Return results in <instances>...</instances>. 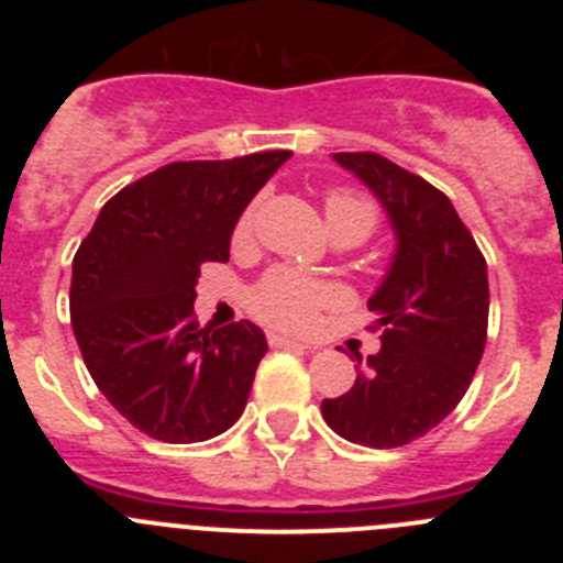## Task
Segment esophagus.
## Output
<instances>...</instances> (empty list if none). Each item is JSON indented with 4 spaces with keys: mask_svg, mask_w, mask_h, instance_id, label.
<instances>
[{
    "mask_svg": "<svg viewBox=\"0 0 563 563\" xmlns=\"http://www.w3.org/2000/svg\"><path fill=\"white\" fill-rule=\"evenodd\" d=\"M267 341H271V346H276V350H301V352L312 350V346H307V343L296 341V338L278 335V332H271V335H267Z\"/></svg>",
    "mask_w": 563,
    "mask_h": 563,
    "instance_id": "esophagus-1",
    "label": "esophagus"
}]
</instances>
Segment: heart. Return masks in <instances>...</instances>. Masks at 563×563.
I'll return each instance as SVG.
<instances>
[{"label": "heart", "mask_w": 563, "mask_h": 563, "mask_svg": "<svg viewBox=\"0 0 563 563\" xmlns=\"http://www.w3.org/2000/svg\"><path fill=\"white\" fill-rule=\"evenodd\" d=\"M258 206L247 208L239 217L233 228V242H247L253 233ZM377 213L366 200L350 191H335L327 200V225H355L357 231L366 233L375 228ZM332 301V290L318 285L312 278L298 276L292 271H271L251 292V307L258 318H265L267 324L285 327V330H305L312 324L318 307Z\"/></svg>", "instance_id": "b5f03b06"}]
</instances>
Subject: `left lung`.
<instances>
[{
    "instance_id": "obj_1",
    "label": "left lung",
    "mask_w": 563,
    "mask_h": 563,
    "mask_svg": "<svg viewBox=\"0 0 563 563\" xmlns=\"http://www.w3.org/2000/svg\"><path fill=\"white\" fill-rule=\"evenodd\" d=\"M332 161L375 194L395 253L369 298L380 350L366 361L355 355V386L321 402V415L355 445L397 449L440 426L474 380L487 335V267L431 183L372 152Z\"/></svg>"
}]
</instances>
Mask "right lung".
<instances>
[{
	"mask_svg": "<svg viewBox=\"0 0 563 563\" xmlns=\"http://www.w3.org/2000/svg\"><path fill=\"white\" fill-rule=\"evenodd\" d=\"M292 152L172 163L118 191L73 258L69 316L101 395L134 429L202 442L242 417L265 332L194 324L206 262H228L239 217Z\"/></svg>",
	"mask_w": 563,
	"mask_h": 563,
	"instance_id": "add662e5",
	"label": "right lung"
}]
</instances>
